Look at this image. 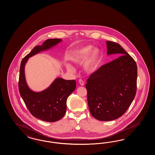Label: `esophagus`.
I'll list each match as a JSON object with an SVG mask.
<instances>
[{
  "mask_svg": "<svg viewBox=\"0 0 155 155\" xmlns=\"http://www.w3.org/2000/svg\"><path fill=\"white\" fill-rule=\"evenodd\" d=\"M79 83H80V84L81 85V86H84V82L82 80H79Z\"/></svg>",
  "mask_w": 155,
  "mask_h": 155,
  "instance_id": "1",
  "label": "esophagus"
}]
</instances>
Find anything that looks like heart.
I'll return each instance as SVG.
<instances>
[{"label":"heart","instance_id":"b5f03b06","mask_svg":"<svg viewBox=\"0 0 155 155\" xmlns=\"http://www.w3.org/2000/svg\"><path fill=\"white\" fill-rule=\"evenodd\" d=\"M92 46H86L77 50L73 57V61L75 64H82L89 55L88 58L84 63V68L89 73L95 71L99 63V51L95 48L92 51ZM67 69L70 72H74V67L70 65L67 66Z\"/></svg>","mask_w":155,"mask_h":155}]
</instances>
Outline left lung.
I'll use <instances>...</instances> for the list:
<instances>
[{"label":"left lung","mask_w":155,"mask_h":155,"mask_svg":"<svg viewBox=\"0 0 155 155\" xmlns=\"http://www.w3.org/2000/svg\"><path fill=\"white\" fill-rule=\"evenodd\" d=\"M106 44L107 54H118L120 57L94 72L85 85L91 114L100 121H111L123 116L137 91L136 62L117 43L106 41Z\"/></svg>","instance_id":"8db88e82"}]
</instances>
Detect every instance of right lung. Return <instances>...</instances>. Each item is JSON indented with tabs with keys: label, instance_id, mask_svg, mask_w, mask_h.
<instances>
[{
	"label": "right lung",
	"instance_id": "obj_1",
	"mask_svg": "<svg viewBox=\"0 0 155 155\" xmlns=\"http://www.w3.org/2000/svg\"><path fill=\"white\" fill-rule=\"evenodd\" d=\"M61 41L60 39H47L41 46H36L22 59L18 81L20 94L31 114L47 122H55L62 118L66 111L67 99L76 88V82L56 78L48 88L35 92L28 87L25 78L24 66L29 58L41 51L51 48Z\"/></svg>",
	"mask_w": 155,
	"mask_h": 155
}]
</instances>
